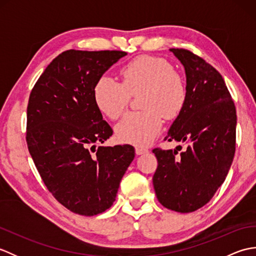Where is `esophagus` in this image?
<instances>
[{
    "label": "esophagus",
    "instance_id": "obj_1",
    "mask_svg": "<svg viewBox=\"0 0 256 256\" xmlns=\"http://www.w3.org/2000/svg\"><path fill=\"white\" fill-rule=\"evenodd\" d=\"M135 153H136V155H142V154H146L148 153V148H135Z\"/></svg>",
    "mask_w": 256,
    "mask_h": 256
}]
</instances>
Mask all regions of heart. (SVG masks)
I'll list each match as a JSON object with an SVG mask.
<instances>
[{
	"label": "heart",
	"instance_id": "b5f03b06",
	"mask_svg": "<svg viewBox=\"0 0 256 256\" xmlns=\"http://www.w3.org/2000/svg\"><path fill=\"white\" fill-rule=\"evenodd\" d=\"M122 84L102 76L94 86L96 106L111 120L126 108L131 96H140L142 112L128 113L116 126L118 140L138 146L150 144L160 134L162 116L176 118L187 100L182 77L167 60L154 56H140L121 69Z\"/></svg>",
	"mask_w": 256,
	"mask_h": 256
}]
</instances>
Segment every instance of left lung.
Here are the masks:
<instances>
[{"instance_id":"obj_1","label":"left lung","mask_w":256,"mask_h":256,"mask_svg":"<svg viewBox=\"0 0 256 256\" xmlns=\"http://www.w3.org/2000/svg\"><path fill=\"white\" fill-rule=\"evenodd\" d=\"M186 72L187 100L165 140L188 143L176 150L155 148L156 197L182 214L198 210L226 180L236 152V111L222 76L202 58L182 48L170 50Z\"/></svg>"}]
</instances>
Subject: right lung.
<instances>
[{
  "mask_svg": "<svg viewBox=\"0 0 256 256\" xmlns=\"http://www.w3.org/2000/svg\"><path fill=\"white\" fill-rule=\"evenodd\" d=\"M125 52H62L32 88L26 142L38 172L59 202L96 216L116 201L120 182L135 157L131 145L99 146L113 131L94 100V86Z\"/></svg>",
  "mask_w": 256,
  "mask_h": 256,
  "instance_id": "right-lung-1",
  "label": "right lung"
}]
</instances>
